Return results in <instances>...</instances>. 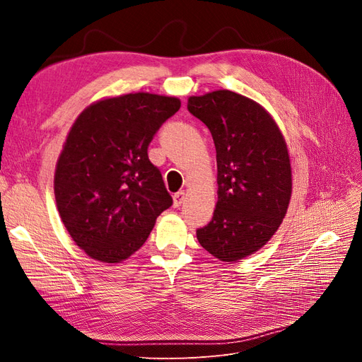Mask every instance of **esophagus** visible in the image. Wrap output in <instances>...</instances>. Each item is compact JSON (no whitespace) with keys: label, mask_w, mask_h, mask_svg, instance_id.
<instances>
[{"label":"esophagus","mask_w":362,"mask_h":362,"mask_svg":"<svg viewBox=\"0 0 362 362\" xmlns=\"http://www.w3.org/2000/svg\"><path fill=\"white\" fill-rule=\"evenodd\" d=\"M185 198H186V194L183 191L177 192L173 195V205L175 206H180L183 202H185Z\"/></svg>","instance_id":"1"}]
</instances>
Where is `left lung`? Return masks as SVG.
Returning <instances> with one entry per match:
<instances>
[{"label":"left lung","instance_id":"left-lung-1","mask_svg":"<svg viewBox=\"0 0 362 362\" xmlns=\"http://www.w3.org/2000/svg\"><path fill=\"white\" fill-rule=\"evenodd\" d=\"M187 110L210 129L217 152L218 201L197 238L213 257L236 262L261 250L286 216L292 195L288 146L265 108L236 92L191 97Z\"/></svg>","mask_w":362,"mask_h":362}]
</instances>
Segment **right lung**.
<instances>
[{"instance_id":"obj_1","label":"right lung","mask_w":362,"mask_h":362,"mask_svg":"<svg viewBox=\"0 0 362 362\" xmlns=\"http://www.w3.org/2000/svg\"><path fill=\"white\" fill-rule=\"evenodd\" d=\"M179 108L176 97L136 92L93 103L73 123L54 194L69 235L90 258H129L173 204L148 145Z\"/></svg>"}]
</instances>
